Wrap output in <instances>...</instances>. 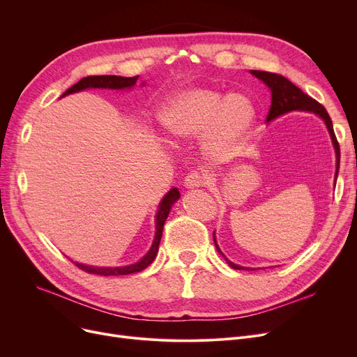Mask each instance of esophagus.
Returning <instances> with one entry per match:
<instances>
[{
  "mask_svg": "<svg viewBox=\"0 0 357 357\" xmlns=\"http://www.w3.org/2000/svg\"><path fill=\"white\" fill-rule=\"evenodd\" d=\"M205 182H207V178H205L199 172H191V174H188V176L183 179L185 188H190V190L199 188V186H202Z\"/></svg>",
  "mask_w": 357,
  "mask_h": 357,
  "instance_id": "obj_1",
  "label": "esophagus"
}]
</instances>
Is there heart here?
<instances>
[{"mask_svg":"<svg viewBox=\"0 0 357 357\" xmlns=\"http://www.w3.org/2000/svg\"><path fill=\"white\" fill-rule=\"evenodd\" d=\"M165 133L175 140L204 137V152L214 163L236 159L250 140L257 123L253 101L240 92L222 96L214 88L182 89L159 111Z\"/></svg>","mask_w":357,"mask_h":357,"instance_id":"obj_1","label":"heart"}]
</instances>
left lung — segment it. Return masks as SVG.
Instances as JSON below:
<instances>
[{"instance_id":"left-lung-1","label":"left lung","mask_w":357,"mask_h":357,"mask_svg":"<svg viewBox=\"0 0 357 357\" xmlns=\"http://www.w3.org/2000/svg\"><path fill=\"white\" fill-rule=\"evenodd\" d=\"M252 75L257 79H260L265 85H268V88L271 89L272 93V104L268 112L266 121L271 123L275 119L287 114V112L291 111H307V112H312V114H317L320 119H323V121L327 126V130L330 133L333 146H334V152H335V179H337V174H339V166H340V147H339V142L335 139L334 130H333V123L331 119L328 116L327 109L320 104L317 102L315 100H312L311 97H308L307 93H304L301 89H299L296 85H294L289 79H287L282 75L278 73H272V72H265V70H250ZM213 238H214V245L218 250V253L226 259V261L229 264V266H231L236 271H243L248 269L245 266H240L230 261L226 256L222 255V252L220 250L217 240H215V231L213 233Z\"/></svg>"}]
</instances>
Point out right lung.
Here are the masks:
<instances>
[{"instance_id": "1", "label": "right lung", "mask_w": 357, "mask_h": 357, "mask_svg": "<svg viewBox=\"0 0 357 357\" xmlns=\"http://www.w3.org/2000/svg\"><path fill=\"white\" fill-rule=\"evenodd\" d=\"M139 77H131V78H126V77H117V75H100V77H86L82 78L79 82H77L75 85H72L69 89H66L63 92V96H69V93L73 92H79L84 89H91V88H101V89H130L133 88L137 82ZM144 85V82L142 84ZM181 198V194L178 191V188H172L169 191L163 199L159 204V208L156 213V233H155V240L152 243V248L150 250L133 265H127V266H116V268H104V266H89V265H84V264H78V261H73L79 269L88 272V273H93V275H101V276H119V275H130V273H136V272H142L143 269H146L152 261L155 260L156 255H158V249H159V243L162 238V231H163V224L171 213L172 205Z\"/></svg>"}]
</instances>
